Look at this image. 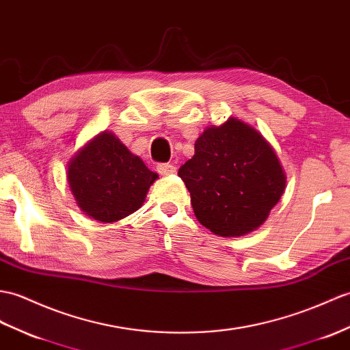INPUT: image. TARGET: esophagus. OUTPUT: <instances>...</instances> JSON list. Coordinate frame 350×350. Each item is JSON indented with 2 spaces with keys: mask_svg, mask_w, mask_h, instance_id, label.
Instances as JSON below:
<instances>
[{
  "mask_svg": "<svg viewBox=\"0 0 350 350\" xmlns=\"http://www.w3.org/2000/svg\"><path fill=\"white\" fill-rule=\"evenodd\" d=\"M158 173L162 176H168V174H174L176 173V167L173 164H158L157 165Z\"/></svg>",
  "mask_w": 350,
  "mask_h": 350,
  "instance_id": "obj_1",
  "label": "esophagus"
}]
</instances>
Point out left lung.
<instances>
[{
  "mask_svg": "<svg viewBox=\"0 0 350 350\" xmlns=\"http://www.w3.org/2000/svg\"><path fill=\"white\" fill-rule=\"evenodd\" d=\"M178 177L200 224L222 237H241L259 228L286 185L270 143L235 118L204 129Z\"/></svg>",
  "mask_w": 350,
  "mask_h": 350,
  "instance_id": "1",
  "label": "left lung"
}]
</instances>
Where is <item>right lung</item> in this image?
<instances>
[{
    "label": "right lung",
    "mask_w": 350,
    "mask_h": 350,
    "mask_svg": "<svg viewBox=\"0 0 350 350\" xmlns=\"http://www.w3.org/2000/svg\"><path fill=\"white\" fill-rule=\"evenodd\" d=\"M67 178L82 212L100 222H116L143 206L158 174L109 131L94 137L68 162Z\"/></svg>",
    "instance_id": "add662e5"
}]
</instances>
